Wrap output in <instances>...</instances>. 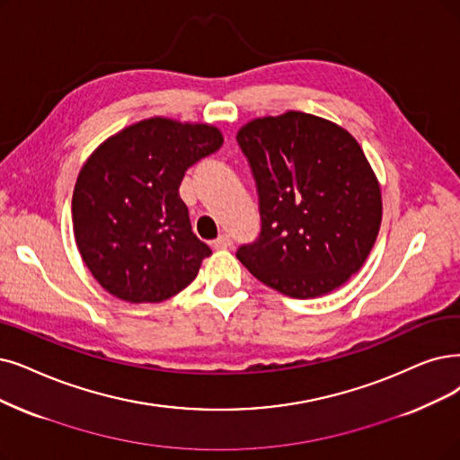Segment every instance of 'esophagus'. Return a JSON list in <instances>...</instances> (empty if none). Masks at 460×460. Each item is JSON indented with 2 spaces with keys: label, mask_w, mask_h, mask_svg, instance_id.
<instances>
[{
  "label": "esophagus",
  "mask_w": 460,
  "mask_h": 460,
  "mask_svg": "<svg viewBox=\"0 0 460 460\" xmlns=\"http://www.w3.org/2000/svg\"><path fill=\"white\" fill-rule=\"evenodd\" d=\"M232 245V237L228 234H220L217 240L213 242L215 249H228Z\"/></svg>",
  "instance_id": "esophagus-1"
}]
</instances>
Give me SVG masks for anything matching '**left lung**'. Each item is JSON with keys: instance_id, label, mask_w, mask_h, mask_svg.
<instances>
[{"instance_id": "8db88e82", "label": "left lung", "mask_w": 460, "mask_h": 460, "mask_svg": "<svg viewBox=\"0 0 460 460\" xmlns=\"http://www.w3.org/2000/svg\"><path fill=\"white\" fill-rule=\"evenodd\" d=\"M259 194L261 234L235 256L264 285L315 298L360 270L381 225V190L357 139L288 111L237 132Z\"/></svg>"}]
</instances>
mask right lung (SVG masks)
Wrapping results in <instances>:
<instances>
[{"label": "right lung", "instance_id": "right-lung-1", "mask_svg": "<svg viewBox=\"0 0 460 460\" xmlns=\"http://www.w3.org/2000/svg\"><path fill=\"white\" fill-rule=\"evenodd\" d=\"M220 145L215 126L149 119L109 137L86 160L73 190V232L107 292L156 304L192 283L211 249L194 235L179 187Z\"/></svg>", "mask_w": 460, "mask_h": 460}]
</instances>
